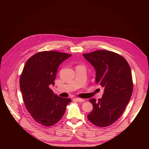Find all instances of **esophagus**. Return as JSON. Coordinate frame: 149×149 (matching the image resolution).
<instances>
[{"instance_id":"34e87169","label":"esophagus","mask_w":149,"mask_h":149,"mask_svg":"<svg viewBox=\"0 0 149 149\" xmlns=\"http://www.w3.org/2000/svg\"><path fill=\"white\" fill-rule=\"evenodd\" d=\"M74 100H76L77 101H78V102H84V100H83V99L79 98V97H76V98H74Z\"/></svg>"}]
</instances>
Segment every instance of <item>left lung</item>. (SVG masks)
I'll use <instances>...</instances> for the list:
<instances>
[{
  "mask_svg": "<svg viewBox=\"0 0 149 149\" xmlns=\"http://www.w3.org/2000/svg\"><path fill=\"white\" fill-rule=\"evenodd\" d=\"M83 55L96 70V83L104 89L102 98L89 100L93 109L88 119L97 127H106L120 118L131 97V70L125 58L113 52L101 49Z\"/></svg>",
  "mask_w": 149,
  "mask_h": 149,
  "instance_id": "1",
  "label": "left lung"
}]
</instances>
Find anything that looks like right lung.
Here are the masks:
<instances>
[{
	"label": "right lung",
	"mask_w": 149,
	"mask_h": 149,
	"mask_svg": "<svg viewBox=\"0 0 149 149\" xmlns=\"http://www.w3.org/2000/svg\"><path fill=\"white\" fill-rule=\"evenodd\" d=\"M71 55L56 51L35 54L26 61L20 78V88L26 109L33 119L44 126L57 123L64 115L70 98L53 93L57 69Z\"/></svg>",
	"instance_id": "obj_1"
}]
</instances>
